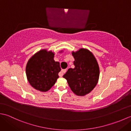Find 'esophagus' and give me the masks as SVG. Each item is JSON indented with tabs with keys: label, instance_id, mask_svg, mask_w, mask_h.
I'll return each mask as SVG.
<instances>
[{
	"label": "esophagus",
	"instance_id": "1",
	"mask_svg": "<svg viewBox=\"0 0 131 131\" xmlns=\"http://www.w3.org/2000/svg\"><path fill=\"white\" fill-rule=\"evenodd\" d=\"M66 71V69H62V70H61V71L60 72L59 74H58V75H59L60 77H62L63 74L65 73V72Z\"/></svg>",
	"mask_w": 131,
	"mask_h": 131
}]
</instances>
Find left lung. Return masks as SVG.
Returning <instances> with one entry per match:
<instances>
[{
	"label": "left lung",
	"instance_id": "obj_1",
	"mask_svg": "<svg viewBox=\"0 0 131 131\" xmlns=\"http://www.w3.org/2000/svg\"><path fill=\"white\" fill-rule=\"evenodd\" d=\"M75 59L74 69H68L63 77L67 80L71 91L83 96L93 90L98 82L100 70L93 54L88 49L81 48L72 52Z\"/></svg>",
	"mask_w": 131,
	"mask_h": 131
}]
</instances>
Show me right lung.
<instances>
[{"mask_svg": "<svg viewBox=\"0 0 131 131\" xmlns=\"http://www.w3.org/2000/svg\"><path fill=\"white\" fill-rule=\"evenodd\" d=\"M52 51L42 49L30 58L26 67L27 78L35 90L48 91L53 85L61 71L60 63L54 61Z\"/></svg>", "mask_w": 131, "mask_h": 131, "instance_id": "add662e5", "label": "right lung"}]
</instances>
